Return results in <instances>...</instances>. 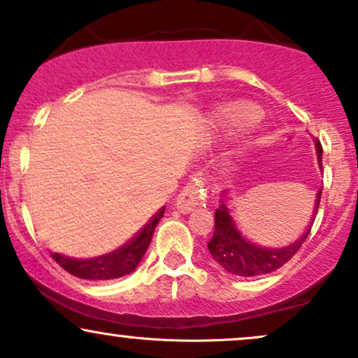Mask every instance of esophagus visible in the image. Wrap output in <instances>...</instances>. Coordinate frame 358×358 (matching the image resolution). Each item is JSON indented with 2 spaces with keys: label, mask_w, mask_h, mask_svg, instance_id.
I'll use <instances>...</instances> for the list:
<instances>
[{
  "label": "esophagus",
  "mask_w": 358,
  "mask_h": 358,
  "mask_svg": "<svg viewBox=\"0 0 358 358\" xmlns=\"http://www.w3.org/2000/svg\"><path fill=\"white\" fill-rule=\"evenodd\" d=\"M205 200V188L203 183L193 182L183 187L180 195L176 196V208L182 213H190L196 205H200Z\"/></svg>",
  "instance_id": "34e87169"
}]
</instances>
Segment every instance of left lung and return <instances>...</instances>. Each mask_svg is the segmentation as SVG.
<instances>
[{
    "mask_svg": "<svg viewBox=\"0 0 358 358\" xmlns=\"http://www.w3.org/2000/svg\"><path fill=\"white\" fill-rule=\"evenodd\" d=\"M315 146L316 155H318V163L322 166L323 148L318 141H315ZM320 199H322V190L316 193L313 217H311L310 225L303 232V236L298 241H294L293 244L286 245V248L273 249L256 244L241 232V229L237 227L236 217L232 213L231 203L224 196L220 200V207L215 210V231H213V236L207 248L210 250L212 257L219 262L222 268L227 273L236 274V276L256 278L273 273V271L282 268L298 252L303 242L306 241L308 234L311 231V225L315 222L316 212H318Z\"/></svg>",
    "mask_w": 358,
    "mask_h": 358,
    "instance_id": "1",
    "label": "left lung"
}]
</instances>
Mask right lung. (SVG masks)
<instances>
[{
    "instance_id": "add662e5",
    "label": "right lung",
    "mask_w": 358,
    "mask_h": 358,
    "mask_svg": "<svg viewBox=\"0 0 358 358\" xmlns=\"http://www.w3.org/2000/svg\"><path fill=\"white\" fill-rule=\"evenodd\" d=\"M163 213H165V207L159 208V210L143 225L141 231L134 234V237H131L126 244H122L121 248L113 250V252L104 254V256L90 259H73L62 256L59 252H52L50 256L60 268H64L67 273H71L72 276H77L80 279L106 281V279L122 278L126 276V274L133 273V271L138 268L143 256H145L148 245H150L151 237H153L156 224L162 220Z\"/></svg>"
}]
</instances>
